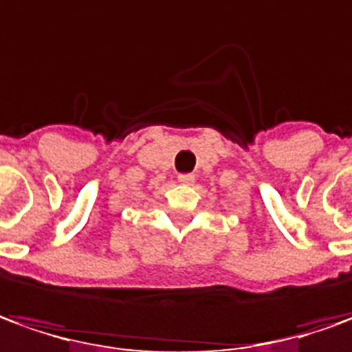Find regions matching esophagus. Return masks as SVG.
Segmentation results:
<instances>
[{
    "label": "esophagus",
    "mask_w": 352,
    "mask_h": 352,
    "mask_svg": "<svg viewBox=\"0 0 352 352\" xmlns=\"http://www.w3.org/2000/svg\"><path fill=\"white\" fill-rule=\"evenodd\" d=\"M178 182H180V184H193V182H195V176H193V174H178Z\"/></svg>",
    "instance_id": "obj_1"
}]
</instances>
